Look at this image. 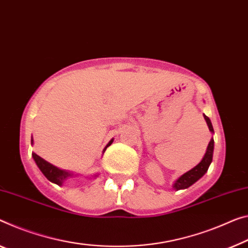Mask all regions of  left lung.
<instances>
[{
  "mask_svg": "<svg viewBox=\"0 0 248 248\" xmlns=\"http://www.w3.org/2000/svg\"><path fill=\"white\" fill-rule=\"evenodd\" d=\"M204 119L206 121V124L208 126L209 132L212 134H214V128H213L212 122L208 119L206 115H204ZM213 152H214V139H211L208 143L206 153H205L204 157L202 158V161L197 164L195 167H193L192 170H189L188 172H186L177 178L175 183L173 184V189L180 190V189H185L188 188L190 185H193L194 183L200 180L202 176H204L205 173L207 172L209 165H211L212 159H213Z\"/></svg>",
  "mask_w": 248,
  "mask_h": 248,
  "instance_id": "obj_1",
  "label": "left lung"
}]
</instances>
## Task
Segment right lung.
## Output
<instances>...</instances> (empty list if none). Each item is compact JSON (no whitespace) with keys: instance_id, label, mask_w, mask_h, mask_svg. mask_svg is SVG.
I'll use <instances>...</instances> for the list:
<instances>
[{"instance_id":"add662e5","label":"right lung","mask_w":248,"mask_h":248,"mask_svg":"<svg viewBox=\"0 0 248 248\" xmlns=\"http://www.w3.org/2000/svg\"><path fill=\"white\" fill-rule=\"evenodd\" d=\"M113 140H114V139H112L111 140H109V142L108 143V145L105 146L104 150H103V153H104V152L106 151V148H108L109 145H111V144L113 143ZM31 144H32V145L34 144L33 137H32V140H31ZM32 156H33V159L36 163L37 167H39L41 172L43 173L44 176L46 177L49 182L54 183V184H56V185L62 186L63 183L65 182L66 180H68V178L78 176V175L74 174V173L68 172V170H61V169H59V167L52 165L51 163L46 162V161H45V159L42 158L41 156H39L36 153H32ZM97 175L98 174H95V175H93L92 177H96Z\"/></svg>"}]
</instances>
